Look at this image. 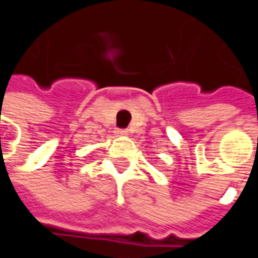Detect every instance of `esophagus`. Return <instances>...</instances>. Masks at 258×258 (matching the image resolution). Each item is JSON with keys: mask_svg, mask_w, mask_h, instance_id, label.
I'll return each mask as SVG.
<instances>
[{"mask_svg": "<svg viewBox=\"0 0 258 258\" xmlns=\"http://www.w3.org/2000/svg\"><path fill=\"white\" fill-rule=\"evenodd\" d=\"M115 133H116L118 136H126V135H127V131H126V129H116Z\"/></svg>", "mask_w": 258, "mask_h": 258, "instance_id": "34e87169", "label": "esophagus"}]
</instances>
